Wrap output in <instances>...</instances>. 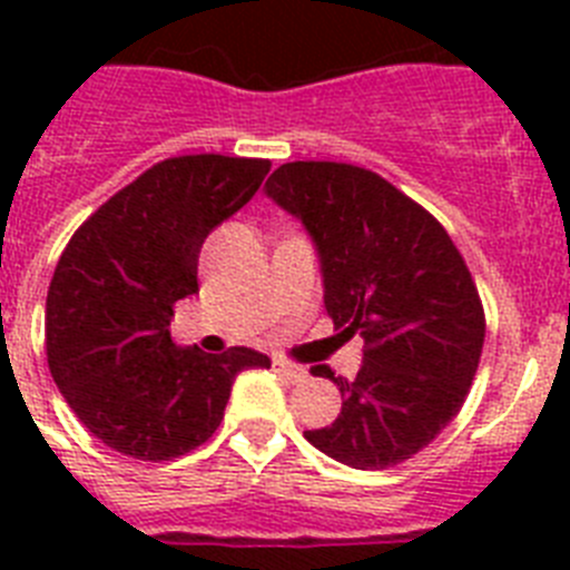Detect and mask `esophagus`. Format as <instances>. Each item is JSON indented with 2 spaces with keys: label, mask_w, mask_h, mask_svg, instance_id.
<instances>
[{
  "label": "esophagus",
  "mask_w": 570,
  "mask_h": 570,
  "mask_svg": "<svg viewBox=\"0 0 570 570\" xmlns=\"http://www.w3.org/2000/svg\"><path fill=\"white\" fill-rule=\"evenodd\" d=\"M274 371L279 376H285V380H288V382H302V380H305V367L294 365V362L274 360Z\"/></svg>",
  "instance_id": "1"
}]
</instances>
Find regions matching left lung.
Segmentation results:
<instances>
[{"label":"left lung","instance_id":"left-lung-1","mask_svg":"<svg viewBox=\"0 0 570 570\" xmlns=\"http://www.w3.org/2000/svg\"><path fill=\"white\" fill-rule=\"evenodd\" d=\"M265 188L314 236L334 328L365 340L354 380L325 371L342 411L305 440L362 471L411 460L460 414L480 367L485 311L460 248L360 165L285 163Z\"/></svg>","mask_w":570,"mask_h":570}]
</instances>
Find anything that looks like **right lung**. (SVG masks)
I'll return each instance as SVG.
<instances>
[{"label":"right lung","mask_w":570,"mask_h":570,"mask_svg":"<svg viewBox=\"0 0 570 570\" xmlns=\"http://www.w3.org/2000/svg\"><path fill=\"white\" fill-rule=\"evenodd\" d=\"M268 159L170 156L77 228L45 305L50 376L90 434L125 456L165 462L214 436L230 385L265 354H205L170 340L174 305L199 291L203 242L259 190Z\"/></svg>","instance_id":"obj_1"}]
</instances>
